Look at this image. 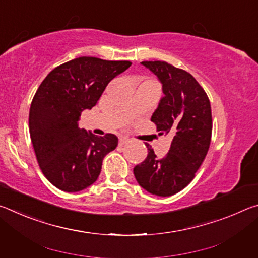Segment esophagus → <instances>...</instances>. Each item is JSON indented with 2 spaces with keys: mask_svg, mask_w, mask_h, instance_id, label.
I'll return each mask as SVG.
<instances>
[{
  "mask_svg": "<svg viewBox=\"0 0 258 258\" xmlns=\"http://www.w3.org/2000/svg\"><path fill=\"white\" fill-rule=\"evenodd\" d=\"M130 142V139L126 138V137H120L119 138V145L123 146V145H126V143Z\"/></svg>",
  "mask_w": 258,
  "mask_h": 258,
  "instance_id": "esophagus-1",
  "label": "esophagus"
}]
</instances>
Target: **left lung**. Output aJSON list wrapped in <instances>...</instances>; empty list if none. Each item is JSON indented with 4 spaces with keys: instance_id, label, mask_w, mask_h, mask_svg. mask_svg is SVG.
<instances>
[{
    "instance_id": "obj_1",
    "label": "left lung",
    "mask_w": 258,
    "mask_h": 258,
    "mask_svg": "<svg viewBox=\"0 0 258 258\" xmlns=\"http://www.w3.org/2000/svg\"><path fill=\"white\" fill-rule=\"evenodd\" d=\"M158 77L164 97L152 113L151 121L159 134H171L168 154L155 155L151 146L147 158L133 169L143 189L159 197L180 192L194 180L211 145L212 109L206 92L196 78L165 61H142Z\"/></svg>"
}]
</instances>
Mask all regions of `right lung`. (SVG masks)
I'll return each mask as SVG.
<instances>
[{"label": "right lung", "mask_w": 258, "mask_h": 258, "mask_svg": "<svg viewBox=\"0 0 258 258\" xmlns=\"http://www.w3.org/2000/svg\"><path fill=\"white\" fill-rule=\"evenodd\" d=\"M131 64L80 56L54 68L37 89L29 110L30 139L43 174L58 189L77 192L93 184L104 156L116 149L115 134L98 137L78 127V120Z\"/></svg>", "instance_id": "1"}]
</instances>
